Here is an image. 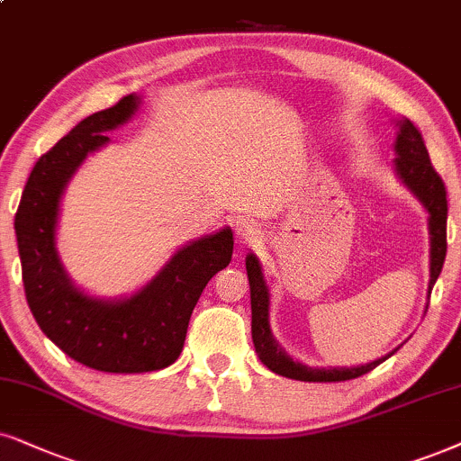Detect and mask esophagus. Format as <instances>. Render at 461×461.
I'll use <instances>...</instances> for the list:
<instances>
[{
  "instance_id": "34e87169",
  "label": "esophagus",
  "mask_w": 461,
  "mask_h": 461,
  "mask_svg": "<svg viewBox=\"0 0 461 461\" xmlns=\"http://www.w3.org/2000/svg\"><path fill=\"white\" fill-rule=\"evenodd\" d=\"M259 240V230L258 225H253L250 221H242V223L236 225V242L242 244V247H250Z\"/></svg>"
}]
</instances>
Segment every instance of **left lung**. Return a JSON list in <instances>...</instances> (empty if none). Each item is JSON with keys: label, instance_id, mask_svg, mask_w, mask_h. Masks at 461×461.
<instances>
[{"label": "left lung", "instance_id": "8db88e82", "mask_svg": "<svg viewBox=\"0 0 461 461\" xmlns=\"http://www.w3.org/2000/svg\"><path fill=\"white\" fill-rule=\"evenodd\" d=\"M398 138H395V157L393 166L402 183L409 187L412 194L419 197L425 211L429 212V240H432V250H429V294L436 278L440 276L442 264L447 258V189L438 172L434 170L432 161H429L428 149H425L421 133L409 119L398 121ZM247 274L250 285V312H253V321H250V331H253V345L258 351L259 359L264 361L272 372L276 375L295 378V381L308 383H338L348 381V378H357L366 372L375 370L378 364H383L387 357L398 351H392L385 357L370 361L366 366L357 368H308L298 361H294L287 353L278 347L270 331V294H267L264 274L255 255H247Z\"/></svg>", "mask_w": 461, "mask_h": 461}]
</instances>
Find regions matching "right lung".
<instances>
[{"mask_svg": "<svg viewBox=\"0 0 461 461\" xmlns=\"http://www.w3.org/2000/svg\"><path fill=\"white\" fill-rule=\"evenodd\" d=\"M138 104L131 93L86 116L40 157L14 217L23 285L40 330L78 364L116 375L161 370L178 359L203 287L234 253V234L225 227L180 249L147 287L114 302L89 298L68 278L55 244L63 191L85 157L104 147L106 131L130 121Z\"/></svg>", "mask_w": 461, "mask_h": 461, "instance_id": "right-lung-1", "label": "right lung"}]
</instances>
